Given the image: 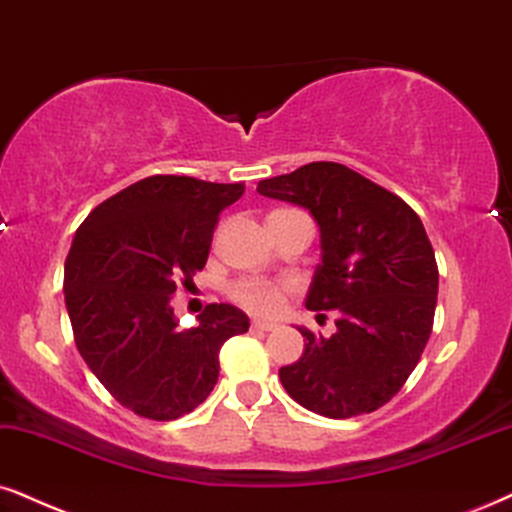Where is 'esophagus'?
<instances>
[{
    "instance_id": "1",
    "label": "esophagus",
    "mask_w": 512,
    "mask_h": 512,
    "mask_svg": "<svg viewBox=\"0 0 512 512\" xmlns=\"http://www.w3.org/2000/svg\"><path fill=\"white\" fill-rule=\"evenodd\" d=\"M276 326H278L276 321H264V319H252V321H250V328H252V331H262V333L274 331Z\"/></svg>"
}]
</instances>
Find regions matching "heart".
Here are the masks:
<instances>
[{
    "mask_svg": "<svg viewBox=\"0 0 512 512\" xmlns=\"http://www.w3.org/2000/svg\"><path fill=\"white\" fill-rule=\"evenodd\" d=\"M283 293L286 286L276 281H267V278H241L231 286L229 295L241 304V307L250 309L255 314H276L283 307Z\"/></svg>",
    "mask_w": 512,
    "mask_h": 512,
    "instance_id": "b5f03b06",
    "label": "heart"
}]
</instances>
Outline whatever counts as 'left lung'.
Here are the masks:
<instances>
[{
	"label": "left lung",
	"instance_id": "8db88e82",
	"mask_svg": "<svg viewBox=\"0 0 512 512\" xmlns=\"http://www.w3.org/2000/svg\"><path fill=\"white\" fill-rule=\"evenodd\" d=\"M257 193L309 210L321 264L304 307L333 312L331 338L300 326L304 352L278 371L286 392L326 418L387 404L420 361L437 307V262L423 222L399 196L340 163L264 179Z\"/></svg>",
	"mask_w": 512,
	"mask_h": 512
}]
</instances>
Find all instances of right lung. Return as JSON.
<instances>
[{
  "instance_id": "add662e5",
  "label": "right lung",
  "mask_w": 512,
  "mask_h": 512,
  "mask_svg": "<svg viewBox=\"0 0 512 512\" xmlns=\"http://www.w3.org/2000/svg\"><path fill=\"white\" fill-rule=\"evenodd\" d=\"M243 184L155 174L127 186L75 231L66 307L75 345L101 385L151 420H174L217 385L219 349L250 328L234 304H208L179 331L172 295L205 267L219 212Z\"/></svg>"
}]
</instances>
